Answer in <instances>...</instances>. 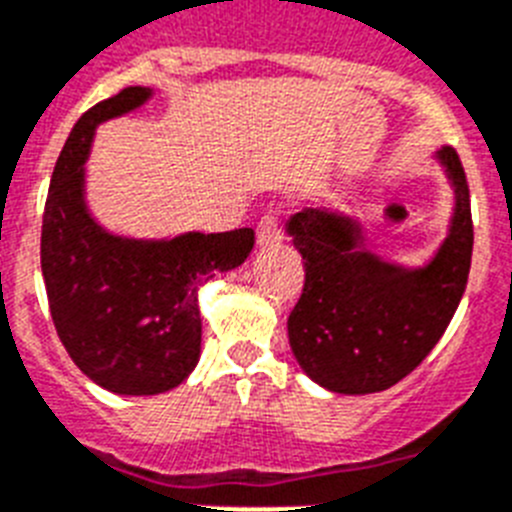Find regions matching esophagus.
<instances>
[{
	"mask_svg": "<svg viewBox=\"0 0 512 512\" xmlns=\"http://www.w3.org/2000/svg\"><path fill=\"white\" fill-rule=\"evenodd\" d=\"M282 209L279 207H269L264 214H261L259 225H256V243L259 246H274L282 240V217H279Z\"/></svg>",
	"mask_w": 512,
	"mask_h": 512,
	"instance_id": "esophagus-1",
	"label": "esophagus"
}]
</instances>
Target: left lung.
I'll list each match as a JSON object with an SVG mask.
<instances>
[{
    "mask_svg": "<svg viewBox=\"0 0 512 512\" xmlns=\"http://www.w3.org/2000/svg\"><path fill=\"white\" fill-rule=\"evenodd\" d=\"M456 191L448 238L427 266L406 269L365 251L352 217L303 209L287 233L303 253L305 285L287 318L300 368L334 393H375L412 373L464 298L474 248L469 183L453 147L438 152Z\"/></svg>",
    "mask_w": 512,
    "mask_h": 512,
    "instance_id": "1",
    "label": "left lung"
}]
</instances>
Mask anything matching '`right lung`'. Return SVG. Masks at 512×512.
I'll return each instance as SVG.
<instances>
[{"mask_svg":"<svg viewBox=\"0 0 512 512\" xmlns=\"http://www.w3.org/2000/svg\"><path fill=\"white\" fill-rule=\"evenodd\" d=\"M150 87H124L82 113L56 160L41 227V272L61 344L106 391L155 396L189 378L202 352L196 290L248 259L251 227L170 240L111 235L85 204L95 126L139 108Z\"/></svg>","mask_w":512,"mask_h":512,"instance_id":"obj_1","label":"right lung"}]
</instances>
